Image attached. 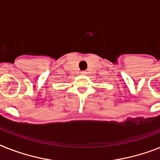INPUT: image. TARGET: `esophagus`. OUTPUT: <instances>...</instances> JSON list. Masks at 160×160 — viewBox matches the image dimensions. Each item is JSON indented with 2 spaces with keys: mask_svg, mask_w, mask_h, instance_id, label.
Wrapping results in <instances>:
<instances>
[{
  "mask_svg": "<svg viewBox=\"0 0 160 160\" xmlns=\"http://www.w3.org/2000/svg\"><path fill=\"white\" fill-rule=\"evenodd\" d=\"M81 74H82V75L87 74V72H86V71H82V72H81Z\"/></svg>",
  "mask_w": 160,
  "mask_h": 160,
  "instance_id": "34e87169",
  "label": "esophagus"
}]
</instances>
